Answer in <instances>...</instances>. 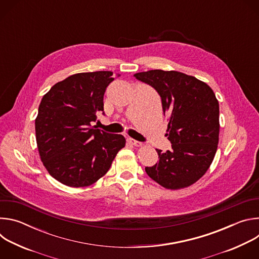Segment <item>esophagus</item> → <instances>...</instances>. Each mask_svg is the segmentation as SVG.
<instances>
[{
    "label": "esophagus",
    "instance_id": "esophagus-1",
    "mask_svg": "<svg viewBox=\"0 0 259 259\" xmlns=\"http://www.w3.org/2000/svg\"><path fill=\"white\" fill-rule=\"evenodd\" d=\"M127 140H128V142H129L130 144H132V145H134V146H136V147L142 146V143L139 142V141H137V140H134V139H132V138H128Z\"/></svg>",
    "mask_w": 259,
    "mask_h": 259
}]
</instances>
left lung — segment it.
Returning a JSON list of instances; mask_svg holds the SVG:
<instances>
[{"instance_id": "8db88e82", "label": "left lung", "mask_w": 259, "mask_h": 259, "mask_svg": "<svg viewBox=\"0 0 259 259\" xmlns=\"http://www.w3.org/2000/svg\"><path fill=\"white\" fill-rule=\"evenodd\" d=\"M134 77L154 87L168 115L167 136L172 150H156L159 162L145 172L168 190L191 187L209 169L219 140V103L213 90L193 76L152 69Z\"/></svg>"}]
</instances>
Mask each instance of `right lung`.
<instances>
[{
    "label": "right lung",
    "instance_id": "right-lung-1",
    "mask_svg": "<svg viewBox=\"0 0 259 259\" xmlns=\"http://www.w3.org/2000/svg\"><path fill=\"white\" fill-rule=\"evenodd\" d=\"M114 80L113 71L75 73L42 98L34 122L40 158L49 174L67 187L96 182L126 144L123 135L92 126L97 113L103 112V95Z\"/></svg>",
    "mask_w": 259,
    "mask_h": 259
}]
</instances>
